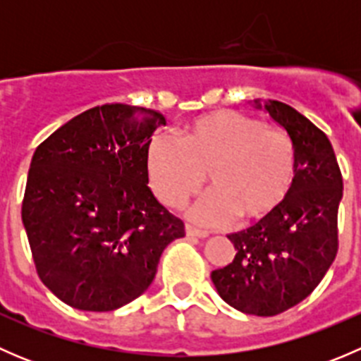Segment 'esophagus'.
<instances>
[{
  "mask_svg": "<svg viewBox=\"0 0 361 361\" xmlns=\"http://www.w3.org/2000/svg\"><path fill=\"white\" fill-rule=\"evenodd\" d=\"M185 234L190 235V238H201V239L207 238V232H204V231H197V228L190 227V225H185Z\"/></svg>",
  "mask_w": 361,
  "mask_h": 361,
  "instance_id": "1",
  "label": "esophagus"
}]
</instances>
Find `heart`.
<instances>
[{
	"label": "heart",
	"mask_w": 361,
	"mask_h": 361,
	"mask_svg": "<svg viewBox=\"0 0 361 361\" xmlns=\"http://www.w3.org/2000/svg\"><path fill=\"white\" fill-rule=\"evenodd\" d=\"M152 190L166 206H180L204 183L209 190L187 209L202 227L232 218L253 224L274 213L288 195L295 152L288 137L260 120L232 110H216L190 120L180 141L167 134L152 140L147 154Z\"/></svg>",
	"instance_id": "b5f03b06"
}]
</instances>
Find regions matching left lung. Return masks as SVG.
I'll return each instance as SVG.
<instances>
[{
	"instance_id": "obj_1",
	"label": "left lung",
	"mask_w": 361,
	"mask_h": 361,
	"mask_svg": "<svg viewBox=\"0 0 361 361\" xmlns=\"http://www.w3.org/2000/svg\"><path fill=\"white\" fill-rule=\"evenodd\" d=\"M264 110L292 140L293 183L274 213L227 235L235 257L211 281L238 311L276 316L311 295L336 258L342 176L332 143L311 120L279 101H265Z\"/></svg>"
}]
</instances>
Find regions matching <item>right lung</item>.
<instances>
[{
    "mask_svg": "<svg viewBox=\"0 0 361 361\" xmlns=\"http://www.w3.org/2000/svg\"><path fill=\"white\" fill-rule=\"evenodd\" d=\"M160 126L155 110L103 104L36 148L23 224L39 279L64 304L96 312L129 304L152 285L166 246L185 235L148 187Z\"/></svg>",
    "mask_w": 361,
    "mask_h": 361,
    "instance_id": "obj_1",
    "label": "right lung"
}]
</instances>
